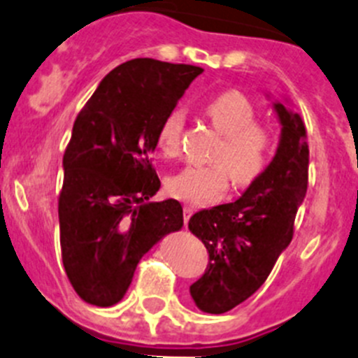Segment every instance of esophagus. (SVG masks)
<instances>
[{
  "label": "esophagus",
  "mask_w": 358,
  "mask_h": 358,
  "mask_svg": "<svg viewBox=\"0 0 358 358\" xmlns=\"http://www.w3.org/2000/svg\"><path fill=\"white\" fill-rule=\"evenodd\" d=\"M192 213H194V208H192V206H189V205L183 206V220H185V224L189 222V219L192 217Z\"/></svg>",
  "instance_id": "esophagus-1"
}]
</instances>
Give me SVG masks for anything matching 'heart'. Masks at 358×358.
I'll list each match as a JSON object with an SVG mask.
<instances>
[{
    "label": "heart",
    "instance_id": "heart-1",
    "mask_svg": "<svg viewBox=\"0 0 358 358\" xmlns=\"http://www.w3.org/2000/svg\"><path fill=\"white\" fill-rule=\"evenodd\" d=\"M210 122L222 134L213 166H189L169 176L168 192L189 205H205L224 194L233 183L245 187L263 175L273 152V136L266 127L256 123L255 106L240 92L229 90L206 103ZM185 115L180 109L169 113L160 123L157 145L166 157H176L182 141Z\"/></svg>",
    "mask_w": 358,
    "mask_h": 358
}]
</instances>
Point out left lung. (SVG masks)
I'll return each instance as SVG.
<instances>
[{"label":"left lung","mask_w":358,"mask_h":358,"mask_svg":"<svg viewBox=\"0 0 358 358\" xmlns=\"http://www.w3.org/2000/svg\"><path fill=\"white\" fill-rule=\"evenodd\" d=\"M280 123L275 157L236 201L194 213L189 229L210 262L190 286L203 313L222 315L258 292L293 238V222L307 192L309 146L299 113L273 102Z\"/></svg>","instance_id":"obj_1"}]
</instances>
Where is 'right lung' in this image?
I'll return each mask as SVG.
<instances>
[{
  "mask_svg": "<svg viewBox=\"0 0 358 358\" xmlns=\"http://www.w3.org/2000/svg\"><path fill=\"white\" fill-rule=\"evenodd\" d=\"M203 69L136 58L100 81L73 122L63 155L59 243L66 277L85 302L118 303L139 259L183 226L176 199L152 203L157 134Z\"/></svg>",
  "mask_w": 358,
  "mask_h": 358,
  "instance_id": "right-lung-1",
  "label": "right lung"
}]
</instances>
